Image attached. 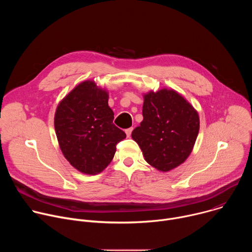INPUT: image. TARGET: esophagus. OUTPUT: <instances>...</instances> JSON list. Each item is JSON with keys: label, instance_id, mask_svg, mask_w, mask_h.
I'll return each mask as SVG.
<instances>
[{"label": "esophagus", "instance_id": "obj_1", "mask_svg": "<svg viewBox=\"0 0 252 252\" xmlns=\"http://www.w3.org/2000/svg\"><path fill=\"white\" fill-rule=\"evenodd\" d=\"M132 129H133L132 127H129V128H126V136H127V137H129V136H130Z\"/></svg>", "mask_w": 252, "mask_h": 252}]
</instances>
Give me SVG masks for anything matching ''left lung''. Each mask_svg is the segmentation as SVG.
<instances>
[{
    "mask_svg": "<svg viewBox=\"0 0 252 252\" xmlns=\"http://www.w3.org/2000/svg\"><path fill=\"white\" fill-rule=\"evenodd\" d=\"M143 120L131 132L148 163L169 171L186 161L199 131L194 107L173 90L143 95Z\"/></svg>",
    "mask_w": 252,
    "mask_h": 252,
    "instance_id": "obj_1",
    "label": "left lung"
}]
</instances>
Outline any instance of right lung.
I'll use <instances>...</instances> for the list:
<instances>
[{
    "label": "right lung",
    "mask_w": 252,
    "mask_h": 252,
    "mask_svg": "<svg viewBox=\"0 0 252 252\" xmlns=\"http://www.w3.org/2000/svg\"><path fill=\"white\" fill-rule=\"evenodd\" d=\"M109 94L93 81L78 85L59 103L55 129L66 160L86 174L101 172L111 163L126 134L117 127Z\"/></svg>",
    "instance_id": "1"
}]
</instances>
